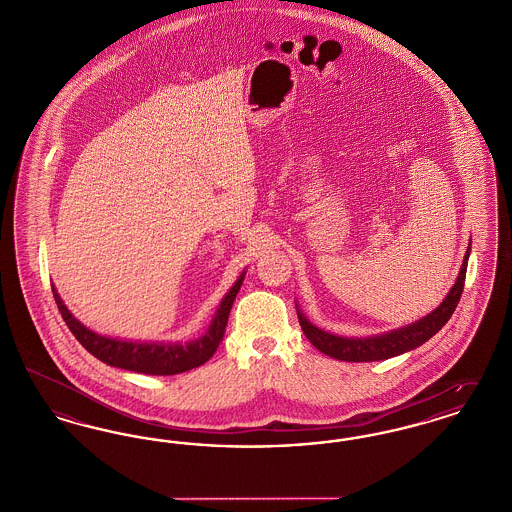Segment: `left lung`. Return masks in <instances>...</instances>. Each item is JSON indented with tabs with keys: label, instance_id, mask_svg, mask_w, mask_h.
<instances>
[{
	"label": "left lung",
	"instance_id": "1",
	"mask_svg": "<svg viewBox=\"0 0 512 512\" xmlns=\"http://www.w3.org/2000/svg\"><path fill=\"white\" fill-rule=\"evenodd\" d=\"M470 245H472V242H470ZM470 245L466 249L463 267H461V272H459L451 292L447 293L443 303L439 305L438 309H434L430 315L416 320V322L409 324V326L391 330V332L380 334V336L341 338V336H334L330 332L320 330L315 324H311L305 318V315L297 309V318H299L303 334L324 355L334 357L338 361H347V363L384 361V359H391L395 355H401V353H407L411 349H416L424 341L430 340L434 334H438L439 330L445 326V322L455 313V309H457V305L461 301V295H463Z\"/></svg>",
	"mask_w": 512,
	"mask_h": 512
}]
</instances>
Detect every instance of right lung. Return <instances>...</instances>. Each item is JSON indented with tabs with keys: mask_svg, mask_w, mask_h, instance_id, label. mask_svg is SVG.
<instances>
[{
	"mask_svg": "<svg viewBox=\"0 0 512 512\" xmlns=\"http://www.w3.org/2000/svg\"><path fill=\"white\" fill-rule=\"evenodd\" d=\"M245 272L240 274L236 284L230 288V292L224 295L220 301V307L211 320L209 330L194 341L188 343H159V341H126L117 338H107L92 332L82 322L73 317V313L65 307L63 299L59 297L57 290L51 286V292L55 297V303L59 307V313L67 322L69 330L74 338L82 343L86 351H90L101 363L109 366H117L132 372H142L151 376H171L180 374L186 370H192L197 366L207 363L213 353L217 351L220 341L224 338L226 322L232 309V303L242 288Z\"/></svg>",
	"mask_w": 512,
	"mask_h": 512,
	"instance_id": "add662e5",
	"label": "right lung"
}]
</instances>
